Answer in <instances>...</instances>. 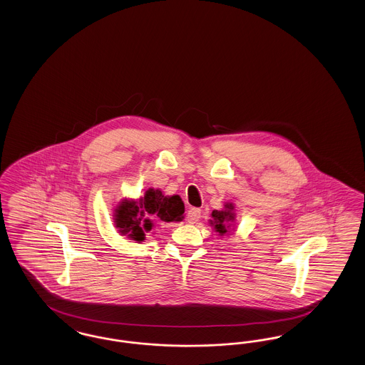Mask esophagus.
I'll list each match as a JSON object with an SVG mask.
<instances>
[{"label":"esophagus","instance_id":"1","mask_svg":"<svg viewBox=\"0 0 365 365\" xmlns=\"http://www.w3.org/2000/svg\"><path fill=\"white\" fill-rule=\"evenodd\" d=\"M186 219H187L189 223H197V222L201 219V209L191 208L190 210L187 212Z\"/></svg>","mask_w":365,"mask_h":365}]
</instances>
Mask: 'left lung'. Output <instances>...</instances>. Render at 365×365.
Segmentation results:
<instances>
[{
    "label": "left lung",
    "mask_w": 365,
    "mask_h": 365,
    "mask_svg": "<svg viewBox=\"0 0 365 365\" xmlns=\"http://www.w3.org/2000/svg\"><path fill=\"white\" fill-rule=\"evenodd\" d=\"M225 207H226V209H223V210H213L212 212L213 220H210V225L215 227V230L220 235L226 234L227 228L231 226L230 223L234 222V213H232L234 207H232V204H227Z\"/></svg>",
    "instance_id": "obj_1"
}]
</instances>
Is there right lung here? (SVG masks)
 Instances as JSON below:
<instances>
[{
    "mask_svg": "<svg viewBox=\"0 0 365 365\" xmlns=\"http://www.w3.org/2000/svg\"><path fill=\"white\" fill-rule=\"evenodd\" d=\"M185 205L179 195L167 197L160 190L149 189L139 201H123L116 209L115 223L123 235L142 242L145 231L157 222H180L183 219Z\"/></svg>",
    "mask_w": 365,
    "mask_h": 365,
    "instance_id": "1",
    "label": "right lung"
}]
</instances>
